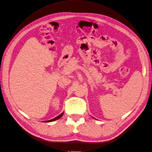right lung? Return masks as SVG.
<instances>
[{
	"instance_id": "right-lung-1",
	"label": "right lung",
	"mask_w": 152,
	"mask_h": 152,
	"mask_svg": "<svg viewBox=\"0 0 152 152\" xmlns=\"http://www.w3.org/2000/svg\"><path fill=\"white\" fill-rule=\"evenodd\" d=\"M63 112L61 113V114H60L59 115V116H57L56 117H55L54 118H53V119H52V120H50V121H46V122H52V121H56V120H57V119H59V118H61L62 116H63Z\"/></svg>"
}]
</instances>
